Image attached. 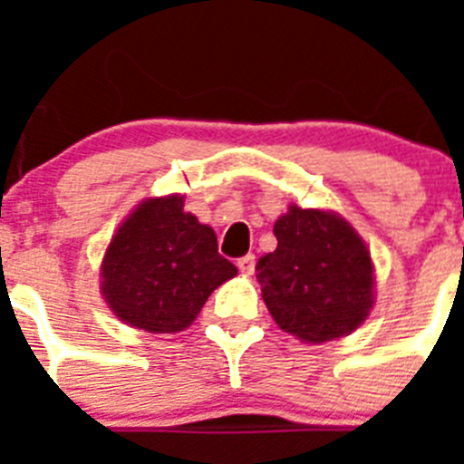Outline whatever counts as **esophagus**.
Returning a JSON list of instances; mask_svg holds the SVG:
<instances>
[{"mask_svg":"<svg viewBox=\"0 0 464 464\" xmlns=\"http://www.w3.org/2000/svg\"><path fill=\"white\" fill-rule=\"evenodd\" d=\"M237 267H239L241 274L251 276V274L256 272V256H251V253H248V256L239 257V260H237Z\"/></svg>","mask_w":464,"mask_h":464,"instance_id":"34e87169","label":"esophagus"}]
</instances>
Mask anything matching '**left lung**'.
Masks as SVG:
<instances>
[{"mask_svg": "<svg viewBox=\"0 0 464 464\" xmlns=\"http://www.w3.org/2000/svg\"><path fill=\"white\" fill-rule=\"evenodd\" d=\"M276 251L257 260L262 299L281 330L323 343L358 330L374 306L370 248L342 216L297 204L274 223Z\"/></svg>", "mask_w": 464, "mask_h": 464, "instance_id": "8db88e82", "label": "left lung"}]
</instances>
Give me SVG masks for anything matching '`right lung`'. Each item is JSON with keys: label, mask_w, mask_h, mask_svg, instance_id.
<instances>
[{"label": "right lung", "mask_w": 464, "mask_h": 464, "mask_svg": "<svg viewBox=\"0 0 464 464\" xmlns=\"http://www.w3.org/2000/svg\"><path fill=\"white\" fill-rule=\"evenodd\" d=\"M237 276L208 225L183 211V195L150 197L121 223L102 260V295L139 330L190 325L213 290Z\"/></svg>", "instance_id": "right-lung-1"}]
</instances>
